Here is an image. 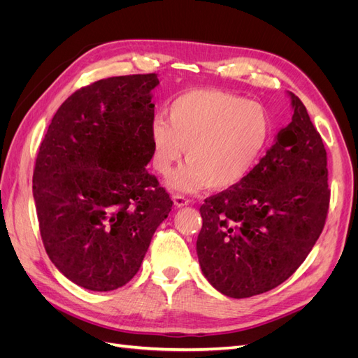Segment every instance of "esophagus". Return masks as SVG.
Returning a JSON list of instances; mask_svg holds the SVG:
<instances>
[{"instance_id": "1", "label": "esophagus", "mask_w": 358, "mask_h": 358, "mask_svg": "<svg viewBox=\"0 0 358 358\" xmlns=\"http://www.w3.org/2000/svg\"><path fill=\"white\" fill-rule=\"evenodd\" d=\"M173 201H175V206L176 208H183V206H188L189 203H191V200H188V199H185L183 196H173Z\"/></svg>"}]
</instances>
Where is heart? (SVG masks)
<instances>
[{
	"label": "heart",
	"mask_w": 358,
	"mask_h": 358,
	"mask_svg": "<svg viewBox=\"0 0 358 358\" xmlns=\"http://www.w3.org/2000/svg\"><path fill=\"white\" fill-rule=\"evenodd\" d=\"M270 133L272 119L259 103L225 91H188L170 103L167 122L157 117L150 125L152 166L167 176L185 152L189 162L167 180L171 189H229L251 175Z\"/></svg>",
	"instance_id": "b5f03b06"
}]
</instances>
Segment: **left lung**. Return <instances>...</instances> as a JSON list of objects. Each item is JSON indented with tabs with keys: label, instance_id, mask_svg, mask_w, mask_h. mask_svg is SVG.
<instances>
[{
	"label": "left lung",
	"instance_id": "obj_1",
	"mask_svg": "<svg viewBox=\"0 0 358 358\" xmlns=\"http://www.w3.org/2000/svg\"><path fill=\"white\" fill-rule=\"evenodd\" d=\"M291 122L243 182L204 200L201 272L233 299L280 285L305 262L326 224L327 152L305 104L288 92Z\"/></svg>",
	"mask_w": 358,
	"mask_h": 358
}]
</instances>
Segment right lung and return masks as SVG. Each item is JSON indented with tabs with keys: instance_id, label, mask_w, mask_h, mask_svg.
Listing matches in <instances>:
<instances>
[{
	"instance_id": "1",
	"label": "right lung",
	"mask_w": 358,
	"mask_h": 358,
	"mask_svg": "<svg viewBox=\"0 0 358 358\" xmlns=\"http://www.w3.org/2000/svg\"><path fill=\"white\" fill-rule=\"evenodd\" d=\"M155 73L101 79L61 104L32 175L40 234L59 272L112 291L138 272L171 199L152 159Z\"/></svg>"
}]
</instances>
